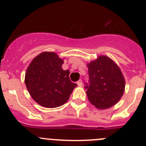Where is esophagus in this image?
Wrapping results in <instances>:
<instances>
[{"label": "esophagus", "mask_w": 146, "mask_h": 146, "mask_svg": "<svg viewBox=\"0 0 146 146\" xmlns=\"http://www.w3.org/2000/svg\"><path fill=\"white\" fill-rule=\"evenodd\" d=\"M77 84H78V86H82V80L80 79L79 81H78V82H77Z\"/></svg>", "instance_id": "1"}]
</instances>
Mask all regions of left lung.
I'll return each mask as SVG.
<instances>
[{
	"instance_id": "left-lung-1",
	"label": "left lung",
	"mask_w": 146,
	"mask_h": 146,
	"mask_svg": "<svg viewBox=\"0 0 146 146\" xmlns=\"http://www.w3.org/2000/svg\"><path fill=\"white\" fill-rule=\"evenodd\" d=\"M89 81L85 83L88 99L99 109L111 108L123 95L125 81L119 67L106 56L88 64Z\"/></svg>"
}]
</instances>
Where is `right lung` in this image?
Listing matches in <instances>:
<instances>
[{
    "instance_id": "add662e5",
    "label": "right lung",
    "mask_w": 146,
    "mask_h": 146,
    "mask_svg": "<svg viewBox=\"0 0 146 146\" xmlns=\"http://www.w3.org/2000/svg\"><path fill=\"white\" fill-rule=\"evenodd\" d=\"M54 52H43L33 59L25 73V84L33 99L41 106L57 108L68 100L77 84L70 81L69 70Z\"/></svg>"
}]
</instances>
